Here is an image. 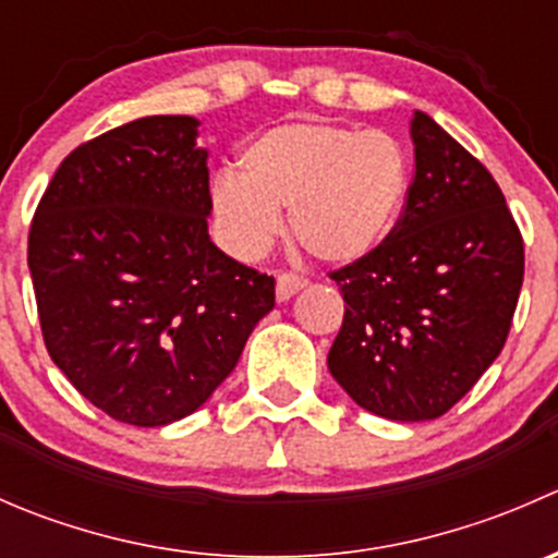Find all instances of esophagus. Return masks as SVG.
<instances>
[{
	"mask_svg": "<svg viewBox=\"0 0 558 558\" xmlns=\"http://www.w3.org/2000/svg\"><path fill=\"white\" fill-rule=\"evenodd\" d=\"M307 286V278H302V275L296 272H280L278 275V283H275V294H278L280 302L291 300V296L296 294V291H302Z\"/></svg>",
	"mask_w": 558,
	"mask_h": 558,
	"instance_id": "esophagus-1",
	"label": "esophagus"
}]
</instances>
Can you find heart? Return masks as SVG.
Returning <instances> with one entry per match:
<instances>
[{
    "label": "heart",
    "instance_id": "b5f03b06",
    "mask_svg": "<svg viewBox=\"0 0 558 558\" xmlns=\"http://www.w3.org/2000/svg\"><path fill=\"white\" fill-rule=\"evenodd\" d=\"M410 161L386 132L326 121L267 129L245 145L240 174L213 183V207L229 251L256 258L291 210L296 243L329 264H351L386 243L404 210Z\"/></svg>",
    "mask_w": 558,
    "mask_h": 558
}]
</instances>
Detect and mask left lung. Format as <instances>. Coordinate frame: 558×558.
Listing matches in <instances>:
<instances>
[{
	"instance_id": "1",
	"label": "left lung",
	"mask_w": 558,
	"mask_h": 558,
	"mask_svg": "<svg viewBox=\"0 0 558 558\" xmlns=\"http://www.w3.org/2000/svg\"><path fill=\"white\" fill-rule=\"evenodd\" d=\"M415 174L386 243L329 272L345 300L329 373L359 408L432 421L505 348L523 283V240L492 172L415 110Z\"/></svg>"
}]
</instances>
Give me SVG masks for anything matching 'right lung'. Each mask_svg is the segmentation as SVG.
<instances>
[{
  "label": "right lung",
  "instance_id": "add662e5",
  "mask_svg": "<svg viewBox=\"0 0 558 558\" xmlns=\"http://www.w3.org/2000/svg\"><path fill=\"white\" fill-rule=\"evenodd\" d=\"M191 116H148L77 145L29 229L56 367L110 418L165 426L210 399L275 307V278L207 234V150Z\"/></svg>",
  "mask_w": 558,
  "mask_h": 558
}]
</instances>
